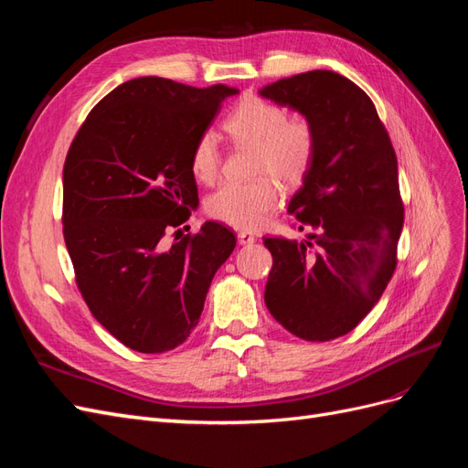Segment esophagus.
<instances>
[{"instance_id":"esophagus-1","label":"esophagus","mask_w":468,"mask_h":468,"mask_svg":"<svg viewBox=\"0 0 468 468\" xmlns=\"http://www.w3.org/2000/svg\"><path fill=\"white\" fill-rule=\"evenodd\" d=\"M238 242L242 246H250V244L256 242V234L250 232V230H239L238 232Z\"/></svg>"}]
</instances>
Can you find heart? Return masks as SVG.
<instances>
[{"label":"heart","instance_id":"b5f03b06","mask_svg":"<svg viewBox=\"0 0 468 468\" xmlns=\"http://www.w3.org/2000/svg\"><path fill=\"white\" fill-rule=\"evenodd\" d=\"M224 131L236 144L253 148L251 174L271 176L281 186L301 183L316 154L314 126L306 119H289L287 111L260 97H246L224 119ZM218 140L203 133L191 152L193 176L210 183L220 169ZM279 189L273 179L250 183L226 181L207 199V212L234 229H258L277 208Z\"/></svg>","mask_w":468,"mask_h":468}]
</instances>
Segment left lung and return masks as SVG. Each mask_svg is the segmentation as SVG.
Here are the masks:
<instances>
[{
    "instance_id": "obj_1",
    "label": "left lung",
    "mask_w": 468,
    "mask_h": 468,
    "mask_svg": "<svg viewBox=\"0 0 468 468\" xmlns=\"http://www.w3.org/2000/svg\"><path fill=\"white\" fill-rule=\"evenodd\" d=\"M260 95L299 111L316 133L313 165L287 208L299 230L316 234L263 238L273 256L265 304L292 335L330 342L371 313L396 269L404 224L396 154L369 95L330 69L279 80Z\"/></svg>"
}]
</instances>
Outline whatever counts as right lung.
Instances as JSON below:
<instances>
[{"mask_svg":"<svg viewBox=\"0 0 468 468\" xmlns=\"http://www.w3.org/2000/svg\"><path fill=\"white\" fill-rule=\"evenodd\" d=\"M236 88L134 78L99 101L64 164V242L95 320L140 353L181 346L236 236L218 222L183 234L199 205L191 152Z\"/></svg>","mask_w":468,"mask_h":468,"instance_id":"1","label":"right lung"}]
</instances>
